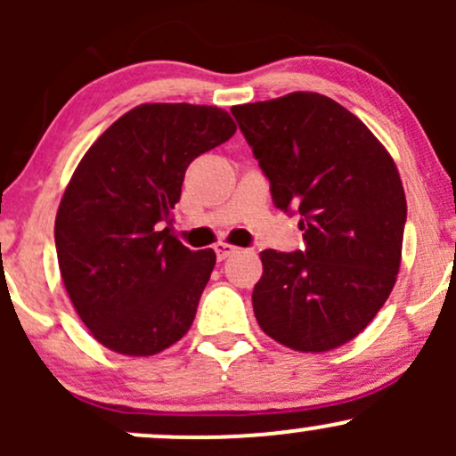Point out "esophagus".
Here are the masks:
<instances>
[{
  "mask_svg": "<svg viewBox=\"0 0 456 456\" xmlns=\"http://www.w3.org/2000/svg\"><path fill=\"white\" fill-rule=\"evenodd\" d=\"M214 250H216L218 261H223V259L232 257V255L238 253V246H232V244H227V242H218V244H214Z\"/></svg>",
  "mask_w": 456,
  "mask_h": 456,
  "instance_id": "34e87169",
  "label": "esophagus"
}]
</instances>
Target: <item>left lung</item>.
I'll use <instances>...</instances> for the list:
<instances>
[{
	"label": "left lung",
	"instance_id": "obj_1",
	"mask_svg": "<svg viewBox=\"0 0 456 456\" xmlns=\"http://www.w3.org/2000/svg\"><path fill=\"white\" fill-rule=\"evenodd\" d=\"M232 113L274 206L300 214L305 232V250L261 253L255 317L296 352L341 347L373 322L399 274L407 203L395 160L322 94L294 92Z\"/></svg>",
	"mask_w": 456,
	"mask_h": 456
}]
</instances>
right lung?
<instances>
[{
  "label": "right lung",
  "mask_w": 456,
  "mask_h": 456,
  "mask_svg": "<svg viewBox=\"0 0 456 456\" xmlns=\"http://www.w3.org/2000/svg\"><path fill=\"white\" fill-rule=\"evenodd\" d=\"M227 111L206 104H141L78 162L55 218L61 279L98 343L151 355L192 326L216 264L171 235V210L197 156L229 137Z\"/></svg>",
  "instance_id": "obj_1"
}]
</instances>
